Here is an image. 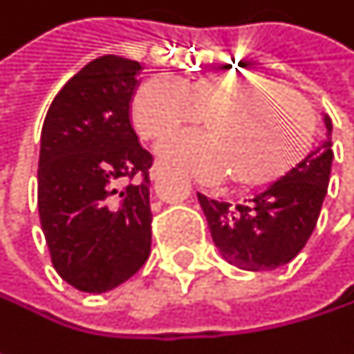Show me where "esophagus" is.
Returning a JSON list of instances; mask_svg holds the SVG:
<instances>
[{
	"label": "esophagus",
	"instance_id": "esophagus-1",
	"mask_svg": "<svg viewBox=\"0 0 354 354\" xmlns=\"http://www.w3.org/2000/svg\"><path fill=\"white\" fill-rule=\"evenodd\" d=\"M166 172V166L164 164H160V162H156L153 164V168H151V172H149V176H151V180H158V178L162 176Z\"/></svg>",
	"mask_w": 354,
	"mask_h": 354
}]
</instances>
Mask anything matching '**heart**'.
I'll return each instance as SVG.
<instances>
[{"mask_svg": "<svg viewBox=\"0 0 354 354\" xmlns=\"http://www.w3.org/2000/svg\"><path fill=\"white\" fill-rule=\"evenodd\" d=\"M207 118V133H184L160 147L166 162L201 182L232 174L240 188L283 176L308 149L314 116L291 90L262 75L213 73L188 84L156 75L135 96L133 118L145 139H164Z\"/></svg>", "mask_w": 354, "mask_h": 354, "instance_id": "heart-1", "label": "heart"}]
</instances>
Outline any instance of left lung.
Segmentation results:
<instances>
[{
    "instance_id": "left-lung-1",
    "label": "left lung",
    "mask_w": 354,
    "mask_h": 354,
    "mask_svg": "<svg viewBox=\"0 0 354 354\" xmlns=\"http://www.w3.org/2000/svg\"><path fill=\"white\" fill-rule=\"evenodd\" d=\"M326 141L244 205L198 194L211 238L221 256L242 270H274L291 262L316 230L332 170V120L324 116Z\"/></svg>"
}]
</instances>
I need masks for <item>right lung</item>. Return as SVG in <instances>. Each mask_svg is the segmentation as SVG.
<instances>
[{
    "label": "right lung",
    "mask_w": 354,
    "mask_h": 354,
    "mask_svg": "<svg viewBox=\"0 0 354 354\" xmlns=\"http://www.w3.org/2000/svg\"><path fill=\"white\" fill-rule=\"evenodd\" d=\"M141 63L104 55L55 96L40 133L38 215L59 277L86 293L131 279L151 252L149 168L131 124Z\"/></svg>",
    "instance_id": "obj_1"
}]
</instances>
